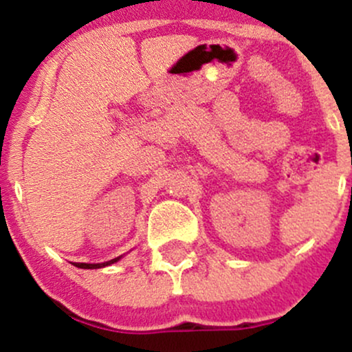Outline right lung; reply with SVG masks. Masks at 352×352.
Masks as SVG:
<instances>
[{
  "instance_id": "right-lung-1",
  "label": "right lung",
  "mask_w": 352,
  "mask_h": 352,
  "mask_svg": "<svg viewBox=\"0 0 352 352\" xmlns=\"http://www.w3.org/2000/svg\"><path fill=\"white\" fill-rule=\"evenodd\" d=\"M119 260H120V256H119V258H114V260H111V261H106V263H98V265H91V263H74V265L78 266V268H84V270H94V268H102V266L112 265V263H116V261H119Z\"/></svg>"
}]
</instances>
